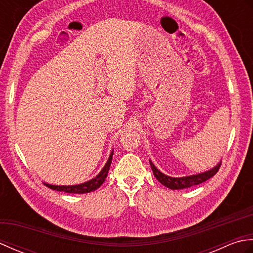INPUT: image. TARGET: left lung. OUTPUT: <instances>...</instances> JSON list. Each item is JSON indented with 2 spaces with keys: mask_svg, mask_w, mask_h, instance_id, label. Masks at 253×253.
Here are the masks:
<instances>
[{
  "mask_svg": "<svg viewBox=\"0 0 253 253\" xmlns=\"http://www.w3.org/2000/svg\"><path fill=\"white\" fill-rule=\"evenodd\" d=\"M149 162H150V165H151L154 177L161 182V184L169 188L171 190H178V189H185V188H189L192 186L202 184V182L211 178V177H213L218 171L222 161H219V162L214 166L213 169L203 171V173L184 176V177H170L169 175H165L160 169H157V166L152 163L151 160H149Z\"/></svg>",
  "mask_w": 253,
  "mask_h": 253,
  "instance_id": "1",
  "label": "left lung"
}]
</instances>
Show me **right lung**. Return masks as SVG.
<instances>
[{
    "mask_svg": "<svg viewBox=\"0 0 253 253\" xmlns=\"http://www.w3.org/2000/svg\"><path fill=\"white\" fill-rule=\"evenodd\" d=\"M113 153H114V150H112V152L110 154L109 159H107L106 163L104 165V168L101 169L100 173L93 177L92 179H90L88 181H84L83 184H78V185H71V186H58V185H51L47 184V182H44V185L46 187H49L50 189L56 190V191H63V192H68V193H88L91 191H94L98 189V188L103 184L107 173H109L110 166L112 163V159H113Z\"/></svg>",
    "mask_w": 253,
    "mask_h": 253,
    "instance_id": "right-lung-1",
    "label": "right lung"
}]
</instances>
